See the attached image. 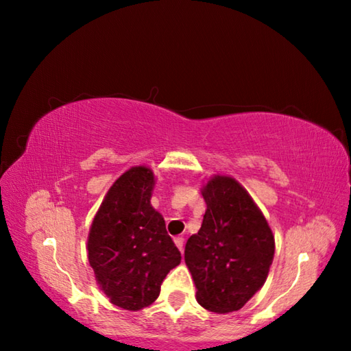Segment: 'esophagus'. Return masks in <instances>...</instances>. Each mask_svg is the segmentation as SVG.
Listing matches in <instances>:
<instances>
[{
  "instance_id": "1",
  "label": "esophagus",
  "mask_w": 351,
  "mask_h": 351,
  "mask_svg": "<svg viewBox=\"0 0 351 351\" xmlns=\"http://www.w3.org/2000/svg\"><path fill=\"white\" fill-rule=\"evenodd\" d=\"M175 245L178 246V249H180L181 252L184 251V239H182V237H176V239H175Z\"/></svg>"
}]
</instances>
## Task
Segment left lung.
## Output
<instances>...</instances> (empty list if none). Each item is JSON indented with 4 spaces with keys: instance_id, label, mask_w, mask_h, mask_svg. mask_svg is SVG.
<instances>
[{
    "instance_id": "left-lung-1",
    "label": "left lung",
    "mask_w": 351,
    "mask_h": 351,
    "mask_svg": "<svg viewBox=\"0 0 351 351\" xmlns=\"http://www.w3.org/2000/svg\"><path fill=\"white\" fill-rule=\"evenodd\" d=\"M206 213L186 243L184 260L199 305L239 311L263 287L274 258V235L251 195L234 178L215 175L201 189Z\"/></svg>"
}]
</instances>
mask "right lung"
I'll list each match as a JSON object with an SVG mask.
<instances>
[{"mask_svg":"<svg viewBox=\"0 0 351 351\" xmlns=\"http://www.w3.org/2000/svg\"><path fill=\"white\" fill-rule=\"evenodd\" d=\"M153 171L139 165L110 187L88 235V260L97 285L112 305L139 311L161 293L181 252L165 229L161 213L150 204Z\"/></svg>","mask_w":351,"mask_h":351,"instance_id":"obj_1","label":"right lung"}]
</instances>
